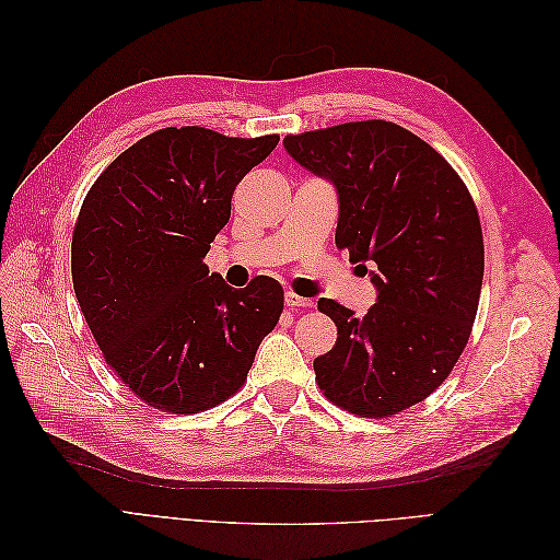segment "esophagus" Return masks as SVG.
<instances>
[{
    "label": "esophagus",
    "instance_id": "1",
    "mask_svg": "<svg viewBox=\"0 0 560 560\" xmlns=\"http://www.w3.org/2000/svg\"><path fill=\"white\" fill-rule=\"evenodd\" d=\"M284 303L290 308H308V306H313V301L311 299H303V296H299V294H294V292H287L284 294Z\"/></svg>",
    "mask_w": 560,
    "mask_h": 560
}]
</instances>
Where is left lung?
Here are the masks:
<instances>
[{
	"label": "left lung",
	"mask_w": 560,
	"mask_h": 560,
	"mask_svg": "<svg viewBox=\"0 0 560 560\" xmlns=\"http://www.w3.org/2000/svg\"><path fill=\"white\" fill-rule=\"evenodd\" d=\"M282 144L334 184L336 245L375 268L364 317L317 301L338 329L313 362L319 389L362 418L395 416L432 395L469 341L483 280L479 212L444 156L397 124H341Z\"/></svg>",
	"instance_id": "1"
}]
</instances>
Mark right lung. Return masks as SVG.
Segmentation results:
<instances>
[{"mask_svg": "<svg viewBox=\"0 0 560 560\" xmlns=\"http://www.w3.org/2000/svg\"><path fill=\"white\" fill-rule=\"evenodd\" d=\"M278 142L163 128L112 161L83 200L74 294L105 362L149 406L198 413L229 399L278 325V280L233 290L202 264L235 186Z\"/></svg>", "mask_w": 560, "mask_h": 560, "instance_id": "1", "label": "right lung"}]
</instances>
